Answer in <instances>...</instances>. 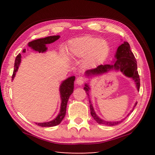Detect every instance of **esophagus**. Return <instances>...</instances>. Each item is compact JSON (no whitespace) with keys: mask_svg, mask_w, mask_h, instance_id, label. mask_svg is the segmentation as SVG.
Wrapping results in <instances>:
<instances>
[{"mask_svg":"<svg viewBox=\"0 0 155 155\" xmlns=\"http://www.w3.org/2000/svg\"><path fill=\"white\" fill-rule=\"evenodd\" d=\"M85 78L83 77H79L77 78V84H78V85H83V84L85 83Z\"/></svg>","mask_w":155,"mask_h":155,"instance_id":"obj_1","label":"esophagus"}]
</instances>
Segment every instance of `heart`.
Returning a JSON list of instances; mask_svg holds the SVG:
<instances>
[{
	"mask_svg": "<svg viewBox=\"0 0 155 155\" xmlns=\"http://www.w3.org/2000/svg\"><path fill=\"white\" fill-rule=\"evenodd\" d=\"M68 51L75 57H85V64L93 67L103 62L108 57L110 46L104 40L85 36L70 41L68 44Z\"/></svg>",
	"mask_w": 155,
	"mask_h": 155,
	"instance_id": "1",
	"label": "heart"
}]
</instances>
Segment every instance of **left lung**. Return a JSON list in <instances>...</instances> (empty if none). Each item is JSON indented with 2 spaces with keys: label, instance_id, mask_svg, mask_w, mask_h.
<instances>
[{
  "label": "left lung",
  "instance_id": "left-lung-1",
  "mask_svg": "<svg viewBox=\"0 0 155 155\" xmlns=\"http://www.w3.org/2000/svg\"><path fill=\"white\" fill-rule=\"evenodd\" d=\"M115 58L116 60L114 61V64H105V65H98V67L94 68V69L88 70L85 72V75L87 77H94V76H96L98 74H103L104 73H107L111 70H116L118 71L120 70V72H122L126 77H129L133 78L135 81L136 87L137 88V90H140V76L138 74L137 72V61L135 58V56L132 51H130V45L129 44L127 41H124V43L121 44L117 49L116 53H115ZM84 90H85V92L87 93L88 98H90V95H89V91H90V88L89 87L88 84H85V87H84ZM90 101V113L91 116L95 120V121L98 123V124H104L107 126H114L117 125L121 123L124 119H122L120 121H116V122H108L105 121L100 118V117L96 115V114L94 111V107L92 106V104L91 103V101L89 100ZM137 104V103L135 104L133 109L131 110L130 113L133 111L135 107ZM130 113L128 114L129 115Z\"/></svg>",
  "mask_w": 155,
  "mask_h": 155
}]
</instances>
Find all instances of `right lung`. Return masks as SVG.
<instances>
[{
	"mask_svg": "<svg viewBox=\"0 0 155 155\" xmlns=\"http://www.w3.org/2000/svg\"><path fill=\"white\" fill-rule=\"evenodd\" d=\"M60 38L59 35H54V36H49L46 37L44 38L38 39V40H33L32 41L28 42V46L31 47V48L35 51H38L39 52H46L47 48L46 45L48 44H51L56 40H58ZM23 52H26V49L23 50ZM21 54H18L15 60L14 63V72H13L12 75V80H14L15 77V73L18 71V68L21 62ZM75 80V77L72 76V77H68L67 79H65L62 82L59 87L60 91V96H61V109H60V111L58 115H57L55 119H54L52 121H50L48 122H43V123H35L37 125L40 126V127H54L59 124L62 120L64 118L65 113H66V107L67 103L69 99L70 96L71 95L74 90V81Z\"/></svg>",
	"mask_w": 155,
	"mask_h": 155,
	"instance_id": "add662e5",
	"label": "right lung"
}]
</instances>
